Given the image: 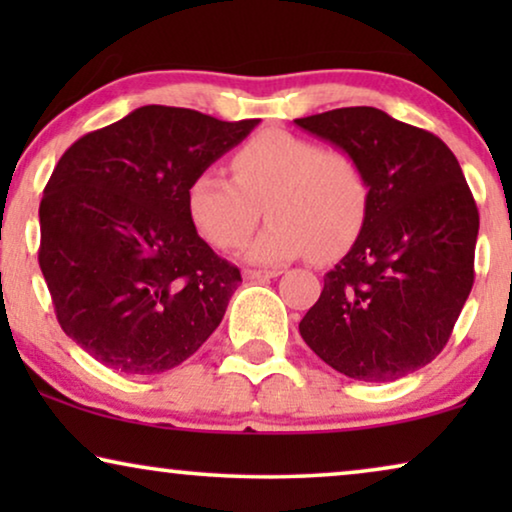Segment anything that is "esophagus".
Instances as JSON below:
<instances>
[{"mask_svg": "<svg viewBox=\"0 0 512 512\" xmlns=\"http://www.w3.org/2000/svg\"><path fill=\"white\" fill-rule=\"evenodd\" d=\"M282 275V270H244V279H272Z\"/></svg>", "mask_w": 512, "mask_h": 512, "instance_id": "1", "label": "esophagus"}]
</instances>
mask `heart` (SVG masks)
Instances as JSON below:
<instances>
[{"label":"heart","mask_w":512,"mask_h":512,"mask_svg":"<svg viewBox=\"0 0 512 512\" xmlns=\"http://www.w3.org/2000/svg\"><path fill=\"white\" fill-rule=\"evenodd\" d=\"M233 179L216 167L188 186V214L216 249H235L263 216L268 228L247 247L251 263L275 265L300 256L331 261L352 247L366 223L370 181L352 153L314 139L265 130L230 160Z\"/></svg>","instance_id":"obj_1"}]
</instances>
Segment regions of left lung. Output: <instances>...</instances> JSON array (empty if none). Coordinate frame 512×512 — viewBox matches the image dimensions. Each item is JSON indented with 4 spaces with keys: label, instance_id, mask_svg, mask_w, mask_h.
Segmentation results:
<instances>
[{
    "label": "left lung",
    "instance_id": "1",
    "mask_svg": "<svg viewBox=\"0 0 512 512\" xmlns=\"http://www.w3.org/2000/svg\"><path fill=\"white\" fill-rule=\"evenodd\" d=\"M296 125L352 153L370 181L363 230L326 272L300 335L354 380L415 373L443 352L473 289L480 214L459 160L433 132L375 107L324 111Z\"/></svg>",
    "mask_w": 512,
    "mask_h": 512
}]
</instances>
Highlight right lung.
<instances>
[{"label":"right lung","instance_id":"add662e5","mask_svg":"<svg viewBox=\"0 0 512 512\" xmlns=\"http://www.w3.org/2000/svg\"><path fill=\"white\" fill-rule=\"evenodd\" d=\"M149 104L62 153L39 205V268L76 345L125 375L177 368L221 324L240 270L188 214V186L256 128Z\"/></svg>","mask_w":512,"mask_h":512}]
</instances>
